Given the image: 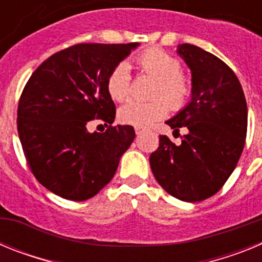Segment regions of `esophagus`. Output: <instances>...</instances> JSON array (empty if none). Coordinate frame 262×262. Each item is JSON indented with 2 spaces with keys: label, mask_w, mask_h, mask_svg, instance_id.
Instances as JSON below:
<instances>
[{
  "label": "esophagus",
  "mask_w": 262,
  "mask_h": 262,
  "mask_svg": "<svg viewBox=\"0 0 262 262\" xmlns=\"http://www.w3.org/2000/svg\"><path fill=\"white\" fill-rule=\"evenodd\" d=\"M135 133L136 135H140V134L143 133V128H140V127H135Z\"/></svg>",
  "instance_id": "obj_1"
}]
</instances>
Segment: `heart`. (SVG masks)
Instances as JSON below:
<instances>
[{
    "instance_id": "obj_1",
    "label": "heart",
    "mask_w": 262,
    "mask_h": 262,
    "mask_svg": "<svg viewBox=\"0 0 262 262\" xmlns=\"http://www.w3.org/2000/svg\"><path fill=\"white\" fill-rule=\"evenodd\" d=\"M138 64L148 75L156 78L151 102L128 101L118 111L122 123L147 127L165 117L172 108H181L191 94L189 78L181 72V64L176 57L160 48H149L138 57ZM107 92L114 101H124L131 93V68L128 62L120 61L107 77ZM168 102L166 103V101Z\"/></svg>"
}]
</instances>
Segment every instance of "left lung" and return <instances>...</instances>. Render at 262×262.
I'll list each match as a JSON object with an SVG mask.
<instances>
[{
  "instance_id": "8db88e82",
  "label": "left lung",
  "mask_w": 262,
  "mask_h": 262,
  "mask_svg": "<svg viewBox=\"0 0 262 262\" xmlns=\"http://www.w3.org/2000/svg\"><path fill=\"white\" fill-rule=\"evenodd\" d=\"M177 55L191 72V99L166 124L181 144L160 135L149 156L152 173L164 190L184 202H200L221 190L244 149L248 108L232 69L212 53L180 45Z\"/></svg>"
}]
</instances>
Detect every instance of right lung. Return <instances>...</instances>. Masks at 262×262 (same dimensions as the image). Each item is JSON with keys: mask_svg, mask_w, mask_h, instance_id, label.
Here are the masks:
<instances>
[{"mask_svg": "<svg viewBox=\"0 0 262 262\" xmlns=\"http://www.w3.org/2000/svg\"><path fill=\"white\" fill-rule=\"evenodd\" d=\"M139 43H82L53 53L36 68L18 105V135L31 172L46 189L86 201L105 187L135 139L133 126L113 127L107 77ZM109 123L101 134L86 124ZM107 126V124H106Z\"/></svg>", "mask_w": 262, "mask_h": 262, "instance_id": "add662e5", "label": "right lung"}]
</instances>
